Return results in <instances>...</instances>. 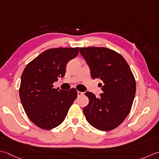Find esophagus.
Wrapping results in <instances>:
<instances>
[{
  "label": "esophagus",
  "instance_id": "esophagus-1",
  "mask_svg": "<svg viewBox=\"0 0 159 159\" xmlns=\"http://www.w3.org/2000/svg\"><path fill=\"white\" fill-rule=\"evenodd\" d=\"M84 94V92H77V95H78V97H80V96H81Z\"/></svg>",
  "mask_w": 159,
  "mask_h": 159
}]
</instances>
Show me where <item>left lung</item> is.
<instances>
[{
	"instance_id": "obj_1",
	"label": "left lung",
	"mask_w": 159,
	"mask_h": 159,
	"mask_svg": "<svg viewBox=\"0 0 159 159\" xmlns=\"http://www.w3.org/2000/svg\"><path fill=\"white\" fill-rule=\"evenodd\" d=\"M80 53L92 79L104 83L98 98L85 93L89 101L83 108L86 120L101 131L114 129L126 119L134 99L136 81L131 69L122 56L110 49L88 47L80 48Z\"/></svg>"
}]
</instances>
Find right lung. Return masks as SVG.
<instances>
[{"label": "right lung", "mask_w": 159, "mask_h": 159, "mask_svg": "<svg viewBox=\"0 0 159 159\" xmlns=\"http://www.w3.org/2000/svg\"><path fill=\"white\" fill-rule=\"evenodd\" d=\"M79 48L45 50L25 68L19 95L27 116L43 129H52L63 122L77 97L74 88L55 89L53 83L63 78L68 62L79 54Z\"/></svg>", "instance_id": "obj_1"}]
</instances>
